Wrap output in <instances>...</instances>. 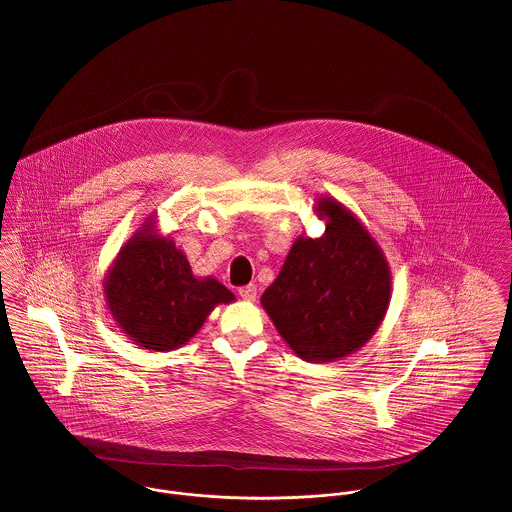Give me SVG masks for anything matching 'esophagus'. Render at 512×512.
Instances as JSON below:
<instances>
[{"instance_id": "1", "label": "esophagus", "mask_w": 512, "mask_h": 512, "mask_svg": "<svg viewBox=\"0 0 512 512\" xmlns=\"http://www.w3.org/2000/svg\"><path fill=\"white\" fill-rule=\"evenodd\" d=\"M239 296H241L243 300H249V302H253V300L257 298V286H255V284H247V286H241V288H239Z\"/></svg>"}]
</instances>
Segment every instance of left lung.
Returning <instances> with one entry per match:
<instances>
[{"mask_svg": "<svg viewBox=\"0 0 512 512\" xmlns=\"http://www.w3.org/2000/svg\"><path fill=\"white\" fill-rule=\"evenodd\" d=\"M325 234L300 237L261 304L304 360L329 362L362 347L378 329L390 302L386 259L349 210L321 200Z\"/></svg>", "mask_w": 512, "mask_h": 512, "instance_id": "1", "label": "left lung"}]
</instances>
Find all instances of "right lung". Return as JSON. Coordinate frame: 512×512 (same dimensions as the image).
<instances>
[{
	"label": "right lung",
	"mask_w": 512,
	"mask_h": 512,
	"mask_svg": "<svg viewBox=\"0 0 512 512\" xmlns=\"http://www.w3.org/2000/svg\"><path fill=\"white\" fill-rule=\"evenodd\" d=\"M120 251L105 282L109 308L122 331L150 351L185 345L216 304L234 294L216 278H195L171 239L148 230Z\"/></svg>",
	"instance_id": "1"
}]
</instances>
